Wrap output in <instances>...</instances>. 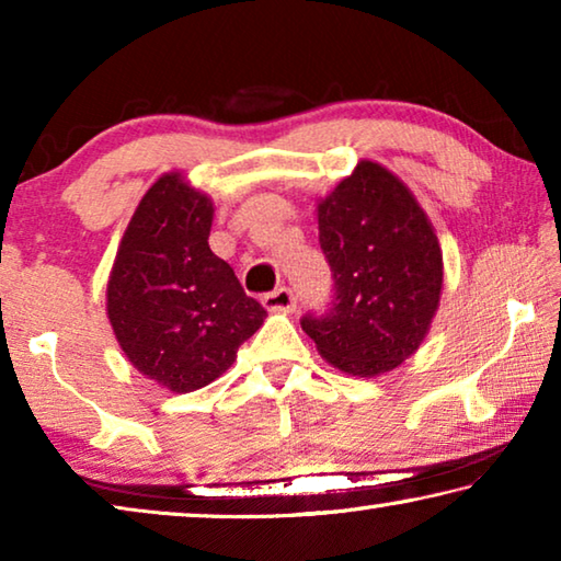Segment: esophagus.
I'll return each instance as SVG.
<instances>
[{
  "instance_id": "esophagus-1",
  "label": "esophagus",
  "mask_w": 561,
  "mask_h": 561,
  "mask_svg": "<svg viewBox=\"0 0 561 561\" xmlns=\"http://www.w3.org/2000/svg\"><path fill=\"white\" fill-rule=\"evenodd\" d=\"M262 304L267 307L270 311H289L297 307V297H294V291L289 287H279L270 294H264Z\"/></svg>"
}]
</instances>
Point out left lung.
Listing matches in <instances>:
<instances>
[{"label": "left lung", "instance_id": "1", "mask_svg": "<svg viewBox=\"0 0 561 561\" xmlns=\"http://www.w3.org/2000/svg\"><path fill=\"white\" fill-rule=\"evenodd\" d=\"M319 244L334 297L321 314L307 311L301 329L341 371H391L421 346L440 301L433 225L401 180L360 160L319 203Z\"/></svg>", "mask_w": 561, "mask_h": 561}]
</instances>
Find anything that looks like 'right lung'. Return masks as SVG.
<instances>
[{
    "mask_svg": "<svg viewBox=\"0 0 561 561\" xmlns=\"http://www.w3.org/2000/svg\"><path fill=\"white\" fill-rule=\"evenodd\" d=\"M213 203L178 173L140 201L108 279V319L140 374L175 393L197 391L232 366L262 327L230 264L207 244Z\"/></svg>",
    "mask_w": 561,
    "mask_h": 561,
    "instance_id": "right-lung-1",
    "label": "right lung"
}]
</instances>
